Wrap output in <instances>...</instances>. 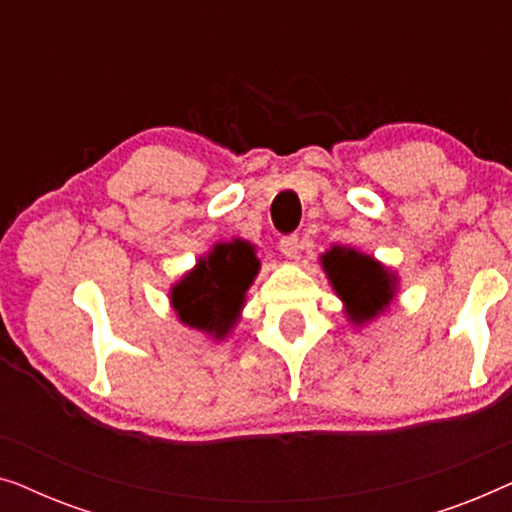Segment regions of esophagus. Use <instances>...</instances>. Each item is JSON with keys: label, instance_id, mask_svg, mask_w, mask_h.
Here are the masks:
<instances>
[{"label": "esophagus", "instance_id": "esophagus-1", "mask_svg": "<svg viewBox=\"0 0 512 512\" xmlns=\"http://www.w3.org/2000/svg\"><path fill=\"white\" fill-rule=\"evenodd\" d=\"M300 247H303V244H300V237H296V235L284 237V240L279 242V251H282V256L289 258V261H293V258H298Z\"/></svg>", "mask_w": 512, "mask_h": 512}]
</instances>
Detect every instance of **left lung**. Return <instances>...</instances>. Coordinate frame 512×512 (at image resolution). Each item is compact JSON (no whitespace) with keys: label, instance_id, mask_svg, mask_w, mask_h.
<instances>
[{"label":"left lung","instance_id":"left-lung-1","mask_svg":"<svg viewBox=\"0 0 512 512\" xmlns=\"http://www.w3.org/2000/svg\"><path fill=\"white\" fill-rule=\"evenodd\" d=\"M321 270L342 300L349 324L368 326L389 310L401 289V277L375 256L354 247L333 244L319 256Z\"/></svg>","mask_w":512,"mask_h":512}]
</instances>
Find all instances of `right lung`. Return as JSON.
<instances>
[{
    "label": "right lung",
    "instance_id": "obj_1",
    "mask_svg": "<svg viewBox=\"0 0 512 512\" xmlns=\"http://www.w3.org/2000/svg\"><path fill=\"white\" fill-rule=\"evenodd\" d=\"M258 270L254 244L242 237L216 242L170 286L172 310L184 326L223 342L240 321Z\"/></svg>",
    "mask_w": 512,
    "mask_h": 512
}]
</instances>
